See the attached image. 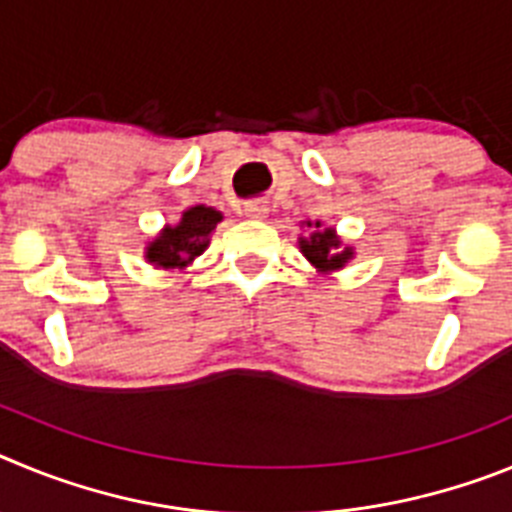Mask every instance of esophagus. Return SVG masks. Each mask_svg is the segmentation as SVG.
I'll list each match as a JSON object with an SVG mask.
<instances>
[{"instance_id": "esophagus-1", "label": "esophagus", "mask_w": 512, "mask_h": 512, "mask_svg": "<svg viewBox=\"0 0 512 512\" xmlns=\"http://www.w3.org/2000/svg\"><path fill=\"white\" fill-rule=\"evenodd\" d=\"M246 215L248 217H266L269 215V205L261 200H253V202H246Z\"/></svg>"}]
</instances>
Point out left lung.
I'll list each match as a JSON object with an SVG mask.
<instances>
[{
    "instance_id": "8db88e82",
    "label": "left lung",
    "mask_w": 512,
    "mask_h": 512,
    "mask_svg": "<svg viewBox=\"0 0 512 512\" xmlns=\"http://www.w3.org/2000/svg\"><path fill=\"white\" fill-rule=\"evenodd\" d=\"M315 228H320V223H315ZM302 253H305L310 264L318 266L320 271H330V269H341L348 259H351V251H341L336 253L338 248V238L333 235V230H323V233H315L310 241H300Z\"/></svg>"
}]
</instances>
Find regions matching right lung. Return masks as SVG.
Returning <instances> with one entry per match:
<instances>
[{
  "label": "right lung",
  "mask_w": 512,
  "mask_h": 512,
  "mask_svg": "<svg viewBox=\"0 0 512 512\" xmlns=\"http://www.w3.org/2000/svg\"><path fill=\"white\" fill-rule=\"evenodd\" d=\"M223 220V215L212 207L197 205L182 215V223L166 228L156 241L148 246L146 259L164 269L187 266L194 261L210 243V233Z\"/></svg>",
  "instance_id": "obj_1"
}]
</instances>
